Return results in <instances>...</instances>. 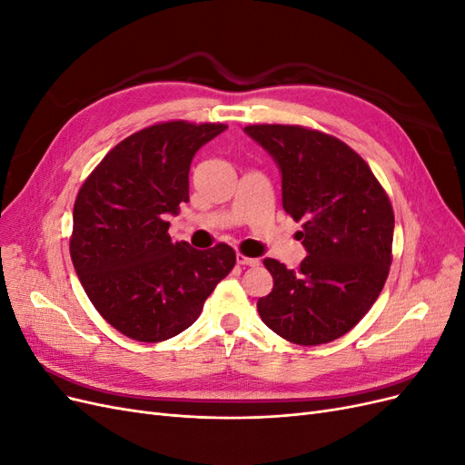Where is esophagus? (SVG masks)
<instances>
[{
	"mask_svg": "<svg viewBox=\"0 0 465 465\" xmlns=\"http://www.w3.org/2000/svg\"><path fill=\"white\" fill-rule=\"evenodd\" d=\"M236 262L241 263V265H248V267H256V265H260V260H258V258H248V256L241 254V252H238V254H236Z\"/></svg>",
	"mask_w": 465,
	"mask_h": 465,
	"instance_id": "34e87169",
	"label": "esophagus"
}]
</instances>
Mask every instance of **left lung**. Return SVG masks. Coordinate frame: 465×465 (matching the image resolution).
Masks as SVG:
<instances>
[{
    "label": "left lung",
    "instance_id": "obj_1",
    "mask_svg": "<svg viewBox=\"0 0 465 465\" xmlns=\"http://www.w3.org/2000/svg\"><path fill=\"white\" fill-rule=\"evenodd\" d=\"M244 132L279 164L283 209L302 221L297 236L308 252L297 270L263 260L273 289L258 301V312L291 343H330L357 326L388 279V193L361 154L330 134L283 124H254Z\"/></svg>",
    "mask_w": 465,
    "mask_h": 465
}]
</instances>
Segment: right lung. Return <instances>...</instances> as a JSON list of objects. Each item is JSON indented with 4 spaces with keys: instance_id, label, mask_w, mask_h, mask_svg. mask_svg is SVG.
Wrapping results in <instances>:
<instances>
[{
    "instance_id": "obj_1",
    "label": "right lung",
    "mask_w": 465,
    "mask_h": 465,
    "mask_svg": "<svg viewBox=\"0 0 465 465\" xmlns=\"http://www.w3.org/2000/svg\"><path fill=\"white\" fill-rule=\"evenodd\" d=\"M224 124H153L112 147L83 182L69 254L89 301L112 328L159 343L190 328L236 263L219 242H173L168 215L190 202V163Z\"/></svg>"
}]
</instances>
